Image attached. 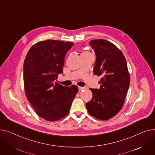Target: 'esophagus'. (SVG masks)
Segmentation results:
<instances>
[{
    "label": "esophagus",
    "instance_id": "esophagus-1",
    "mask_svg": "<svg viewBox=\"0 0 155 155\" xmlns=\"http://www.w3.org/2000/svg\"><path fill=\"white\" fill-rule=\"evenodd\" d=\"M84 89H85L84 87H79V91H83Z\"/></svg>",
    "mask_w": 155,
    "mask_h": 155
}]
</instances>
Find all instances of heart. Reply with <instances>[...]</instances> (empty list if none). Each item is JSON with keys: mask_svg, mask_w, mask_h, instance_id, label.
Masks as SVG:
<instances>
[{"mask_svg": "<svg viewBox=\"0 0 155 155\" xmlns=\"http://www.w3.org/2000/svg\"><path fill=\"white\" fill-rule=\"evenodd\" d=\"M89 54V52H83V54Z\"/></svg>", "mask_w": 155, "mask_h": 155, "instance_id": "b5f03b06", "label": "heart"}]
</instances>
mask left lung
<instances>
[{"instance_id":"8db88e82","label":"left lung","mask_w":155,"mask_h":155,"mask_svg":"<svg viewBox=\"0 0 155 155\" xmlns=\"http://www.w3.org/2000/svg\"><path fill=\"white\" fill-rule=\"evenodd\" d=\"M89 43L96 58L93 73L101 78L99 89L90 88L93 97L86 106L89 114L97 120H107L123 106L130 83L127 62L123 52L110 41L95 39Z\"/></svg>"}]
</instances>
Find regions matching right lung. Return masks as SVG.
<instances>
[{"instance_id": "1", "label": "right lung", "mask_w": 155, "mask_h": 155, "mask_svg": "<svg viewBox=\"0 0 155 155\" xmlns=\"http://www.w3.org/2000/svg\"><path fill=\"white\" fill-rule=\"evenodd\" d=\"M71 42L46 40L35 44L25 56L24 84L26 97L39 116L49 121L64 117L78 92L77 86H63L56 83L62 73Z\"/></svg>"}]
</instances>
